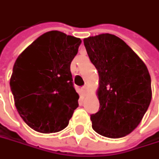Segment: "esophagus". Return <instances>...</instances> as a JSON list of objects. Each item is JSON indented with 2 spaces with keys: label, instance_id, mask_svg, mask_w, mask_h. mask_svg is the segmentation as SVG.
<instances>
[{
  "label": "esophagus",
  "instance_id": "esophagus-1",
  "mask_svg": "<svg viewBox=\"0 0 159 159\" xmlns=\"http://www.w3.org/2000/svg\"><path fill=\"white\" fill-rule=\"evenodd\" d=\"M81 91H82V93H84V94H86V93H87V91H88V88H87V86H84V87H82Z\"/></svg>",
  "mask_w": 159,
  "mask_h": 159
}]
</instances>
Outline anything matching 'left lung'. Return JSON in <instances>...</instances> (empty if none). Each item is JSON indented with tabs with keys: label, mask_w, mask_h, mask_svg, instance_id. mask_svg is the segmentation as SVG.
<instances>
[{
	"label": "left lung",
	"mask_w": 159,
	"mask_h": 159,
	"mask_svg": "<svg viewBox=\"0 0 159 159\" xmlns=\"http://www.w3.org/2000/svg\"><path fill=\"white\" fill-rule=\"evenodd\" d=\"M83 41L99 73L100 109L91 115L92 128L103 137H125L138 126L152 101L147 66L115 35L101 34Z\"/></svg>",
	"instance_id": "obj_1"
}]
</instances>
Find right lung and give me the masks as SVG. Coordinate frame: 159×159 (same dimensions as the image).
Instances as JSON below:
<instances>
[{
	"label": "right lung",
	"mask_w": 159,
	"mask_h": 159,
	"mask_svg": "<svg viewBox=\"0 0 159 159\" xmlns=\"http://www.w3.org/2000/svg\"><path fill=\"white\" fill-rule=\"evenodd\" d=\"M80 43V38L52 30L37 38L16 60L9 83L15 105L34 130H62L79 107L70 66Z\"/></svg>",
	"instance_id": "right-lung-1"
}]
</instances>
